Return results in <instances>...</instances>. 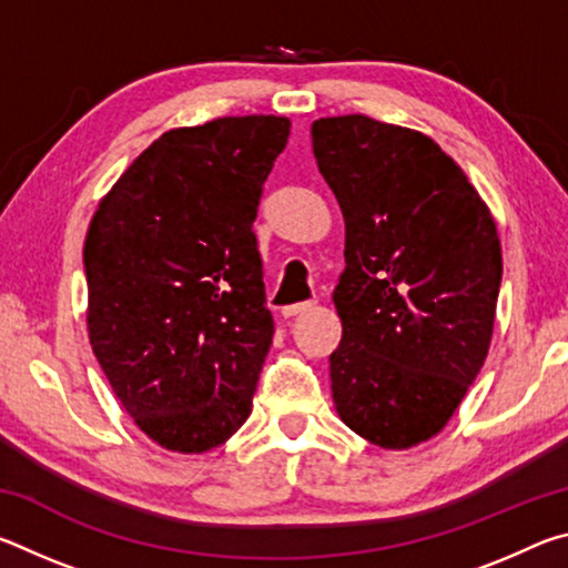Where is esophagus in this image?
I'll list each match as a JSON object with an SVG mask.
<instances>
[{
	"mask_svg": "<svg viewBox=\"0 0 568 568\" xmlns=\"http://www.w3.org/2000/svg\"><path fill=\"white\" fill-rule=\"evenodd\" d=\"M311 307H313V303H311V301H305V303H293V305H285V307H283V315H285V318H293V315L311 311Z\"/></svg>",
	"mask_w": 568,
	"mask_h": 568,
	"instance_id": "1",
	"label": "esophagus"
}]
</instances>
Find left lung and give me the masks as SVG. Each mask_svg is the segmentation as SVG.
Instances as JSON below:
<instances>
[{
    "mask_svg": "<svg viewBox=\"0 0 568 568\" xmlns=\"http://www.w3.org/2000/svg\"><path fill=\"white\" fill-rule=\"evenodd\" d=\"M313 152L345 217L333 403L381 448L436 436L491 343L501 243L454 160L416 130L365 114L315 120Z\"/></svg>",
    "mask_w": 568,
    "mask_h": 568,
    "instance_id": "8db88e82",
    "label": "left lung"
}]
</instances>
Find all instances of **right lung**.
Returning a JSON list of instances; mask_svg holds the SVG:
<instances>
[{
  "mask_svg": "<svg viewBox=\"0 0 568 568\" xmlns=\"http://www.w3.org/2000/svg\"><path fill=\"white\" fill-rule=\"evenodd\" d=\"M291 120L180 128L124 170L84 240L92 351L124 410L168 450L243 426L273 343L253 223Z\"/></svg>",
  "mask_w": 568,
  "mask_h": 568,
  "instance_id": "obj_1",
  "label": "right lung"
}]
</instances>
